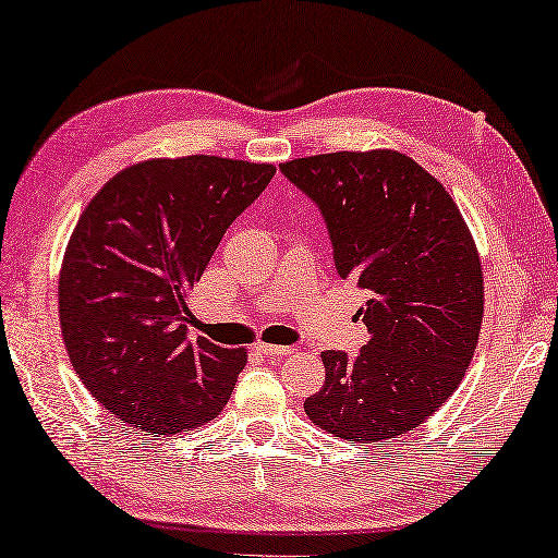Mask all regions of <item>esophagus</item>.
Returning a JSON list of instances; mask_svg holds the SVG:
<instances>
[{
  "mask_svg": "<svg viewBox=\"0 0 558 558\" xmlns=\"http://www.w3.org/2000/svg\"><path fill=\"white\" fill-rule=\"evenodd\" d=\"M254 348H257V353L267 355V357H289V355H294V348H289V345H269V343H257V345H254Z\"/></svg>",
  "mask_w": 558,
  "mask_h": 558,
  "instance_id": "esophagus-1",
  "label": "esophagus"
}]
</instances>
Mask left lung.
Segmentation results:
<instances>
[{"instance_id":"left-lung-1","label":"left lung","mask_w":558,"mask_h":558,"mask_svg":"<svg viewBox=\"0 0 558 558\" xmlns=\"http://www.w3.org/2000/svg\"><path fill=\"white\" fill-rule=\"evenodd\" d=\"M324 215L340 279L363 289L369 340L355 357L326 350L311 422L360 444L426 422L461 385L483 324V269L451 195L387 149L279 166Z\"/></svg>"}]
</instances>
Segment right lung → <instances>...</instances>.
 <instances>
[{
    "instance_id": "1",
    "label": "right lung",
    "mask_w": 558,
    "mask_h": 558,
    "mask_svg": "<svg viewBox=\"0 0 558 558\" xmlns=\"http://www.w3.org/2000/svg\"><path fill=\"white\" fill-rule=\"evenodd\" d=\"M274 171L203 154L151 159L87 203L63 257L58 314L77 377L120 422L171 436L228 404L247 350L185 336V299Z\"/></svg>"
}]
</instances>
